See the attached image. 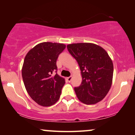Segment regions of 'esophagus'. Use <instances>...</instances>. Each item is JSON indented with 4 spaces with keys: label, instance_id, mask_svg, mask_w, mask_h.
<instances>
[{
    "label": "esophagus",
    "instance_id": "1",
    "mask_svg": "<svg viewBox=\"0 0 135 135\" xmlns=\"http://www.w3.org/2000/svg\"><path fill=\"white\" fill-rule=\"evenodd\" d=\"M71 79H72V76H69V77H67V78H66V80H67V81L69 82H71Z\"/></svg>",
    "mask_w": 135,
    "mask_h": 135
}]
</instances>
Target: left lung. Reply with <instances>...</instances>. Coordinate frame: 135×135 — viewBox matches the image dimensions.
Returning a JSON list of instances; mask_svg holds the SVG:
<instances>
[{
    "mask_svg": "<svg viewBox=\"0 0 135 135\" xmlns=\"http://www.w3.org/2000/svg\"><path fill=\"white\" fill-rule=\"evenodd\" d=\"M66 47L81 70V83L74 88L78 99L86 104L102 100L112 83L114 66L108 54L93 43H76Z\"/></svg>",
    "mask_w": 135,
    "mask_h": 135,
    "instance_id": "left-lung-1",
    "label": "left lung"
}]
</instances>
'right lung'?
I'll list each match as a JSON object with an SVG mask.
<instances>
[{"label": "right lung", "mask_w": 135, "mask_h": 135, "mask_svg": "<svg viewBox=\"0 0 135 135\" xmlns=\"http://www.w3.org/2000/svg\"><path fill=\"white\" fill-rule=\"evenodd\" d=\"M66 46L44 42L30 50L25 57L22 77L32 99L42 106H51L60 98L64 78L57 73V60ZM55 72L56 74L52 75Z\"/></svg>", "instance_id": "obj_1"}]
</instances>
